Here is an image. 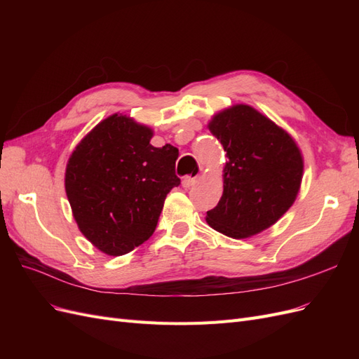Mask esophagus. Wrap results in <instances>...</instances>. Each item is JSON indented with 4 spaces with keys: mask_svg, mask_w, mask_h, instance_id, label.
Wrapping results in <instances>:
<instances>
[{
    "mask_svg": "<svg viewBox=\"0 0 359 359\" xmlns=\"http://www.w3.org/2000/svg\"><path fill=\"white\" fill-rule=\"evenodd\" d=\"M199 180L194 177V178H191V177H186L182 180V187H186V189H189V187H191V186H194V184H196Z\"/></svg>",
    "mask_w": 359,
    "mask_h": 359,
    "instance_id": "34e87169",
    "label": "esophagus"
}]
</instances>
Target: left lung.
Here are the masks:
<instances>
[{"instance_id":"obj_1","label":"left lung","mask_w":359,"mask_h":359,"mask_svg":"<svg viewBox=\"0 0 359 359\" xmlns=\"http://www.w3.org/2000/svg\"><path fill=\"white\" fill-rule=\"evenodd\" d=\"M227 161L223 194L206 223L243 240L277 223L295 202L302 181L301 149L285 128L248 104H233L208 123Z\"/></svg>"}]
</instances>
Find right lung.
<instances>
[{
    "label": "right lung",
    "instance_id": "right-lung-1",
    "mask_svg": "<svg viewBox=\"0 0 359 359\" xmlns=\"http://www.w3.org/2000/svg\"><path fill=\"white\" fill-rule=\"evenodd\" d=\"M154 132L114 114L72 153L64 186L79 231L104 255L130 253L154 233L168 193L180 186L178 149L149 144Z\"/></svg>",
    "mask_w": 359,
    "mask_h": 359
}]
</instances>
